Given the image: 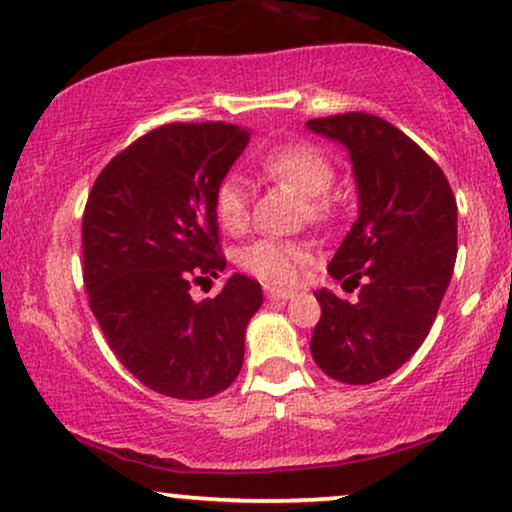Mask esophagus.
Here are the masks:
<instances>
[{"mask_svg": "<svg viewBox=\"0 0 512 512\" xmlns=\"http://www.w3.org/2000/svg\"><path fill=\"white\" fill-rule=\"evenodd\" d=\"M265 296L272 298V301H289V298H294V291H291V289H277V287H265Z\"/></svg>", "mask_w": 512, "mask_h": 512, "instance_id": "esophagus-1", "label": "esophagus"}]
</instances>
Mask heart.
Instances as JSON below:
<instances>
[{
  "instance_id": "obj_1",
  "label": "heart",
  "mask_w": 512,
  "mask_h": 512,
  "mask_svg": "<svg viewBox=\"0 0 512 512\" xmlns=\"http://www.w3.org/2000/svg\"><path fill=\"white\" fill-rule=\"evenodd\" d=\"M261 169L275 181L289 183L308 197L310 214L322 218L329 211L324 199L334 183V167L313 145L291 143L272 148L261 157ZM214 214L221 228L240 232L249 218V190L240 176H225L214 195ZM308 261V247L301 242L261 237L240 251V265L268 284H294Z\"/></svg>"
}]
</instances>
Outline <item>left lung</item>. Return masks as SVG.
Returning <instances> with one entry per match:
<instances>
[{
    "label": "left lung",
    "mask_w": 512,
    "mask_h": 512,
    "mask_svg": "<svg viewBox=\"0 0 512 512\" xmlns=\"http://www.w3.org/2000/svg\"><path fill=\"white\" fill-rule=\"evenodd\" d=\"M345 148L357 185V218L329 275L355 303L317 289L322 317L310 353L350 386L381 381L426 341L456 263V199L442 169L386 119L345 112L305 122Z\"/></svg>",
    "instance_id": "8db88e82"
}]
</instances>
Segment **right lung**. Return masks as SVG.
<instances>
[{"mask_svg": "<svg viewBox=\"0 0 512 512\" xmlns=\"http://www.w3.org/2000/svg\"><path fill=\"white\" fill-rule=\"evenodd\" d=\"M249 138L223 122L159 126L119 152L86 199L91 310L117 360L159 395L204 400L242 369L261 284L235 272L204 301L190 287L225 268L214 195Z\"/></svg>", "mask_w": 512, "mask_h": 512, "instance_id": "1", "label": "right lung"}]
</instances>
